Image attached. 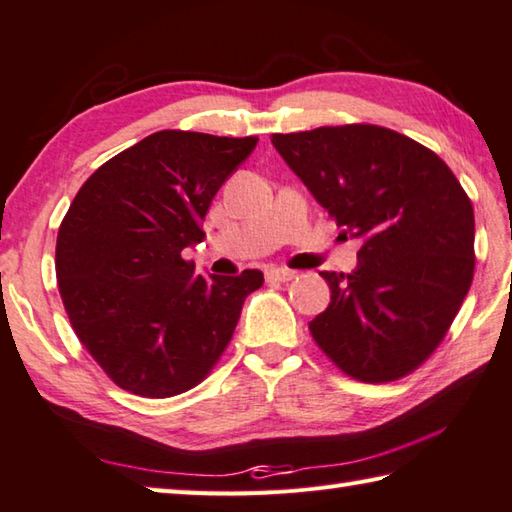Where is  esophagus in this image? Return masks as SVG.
<instances>
[{"instance_id": "34e87169", "label": "esophagus", "mask_w": 512, "mask_h": 512, "mask_svg": "<svg viewBox=\"0 0 512 512\" xmlns=\"http://www.w3.org/2000/svg\"><path fill=\"white\" fill-rule=\"evenodd\" d=\"M296 277V271H291V268H282V266H271L266 268V280H273V282H289Z\"/></svg>"}]
</instances>
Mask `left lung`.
I'll return each instance as SVG.
<instances>
[{
    "label": "left lung",
    "mask_w": 512,
    "mask_h": 512,
    "mask_svg": "<svg viewBox=\"0 0 512 512\" xmlns=\"http://www.w3.org/2000/svg\"><path fill=\"white\" fill-rule=\"evenodd\" d=\"M271 142L343 235L361 241L352 273H320L332 298L309 323L318 348L368 384L409 375L470 291V198L436 153L391 128L323 126Z\"/></svg>",
    "instance_id": "8db88e82"
}]
</instances>
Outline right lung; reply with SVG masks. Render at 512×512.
<instances>
[{"label":"right lung","mask_w":512,"mask_h":512,"mask_svg":"<svg viewBox=\"0 0 512 512\" xmlns=\"http://www.w3.org/2000/svg\"><path fill=\"white\" fill-rule=\"evenodd\" d=\"M257 137L160 131L92 173L56 241V275L76 336L119 388H194L230 343L257 268L198 275L183 250L205 239L212 198Z\"/></svg>","instance_id":"obj_1"}]
</instances>
